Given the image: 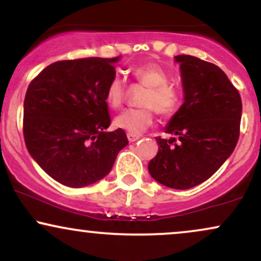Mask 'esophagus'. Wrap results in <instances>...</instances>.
Instances as JSON below:
<instances>
[{
  "mask_svg": "<svg viewBox=\"0 0 261 261\" xmlns=\"http://www.w3.org/2000/svg\"><path fill=\"white\" fill-rule=\"evenodd\" d=\"M139 139H140V136H137V135L127 134V140H128V142H135V141H137Z\"/></svg>",
  "mask_w": 261,
  "mask_h": 261,
  "instance_id": "esophagus-1",
  "label": "esophagus"
}]
</instances>
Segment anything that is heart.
I'll return each instance as SVG.
<instances>
[{"instance_id": "obj_1", "label": "heart", "mask_w": 261, "mask_h": 261, "mask_svg": "<svg viewBox=\"0 0 261 261\" xmlns=\"http://www.w3.org/2000/svg\"><path fill=\"white\" fill-rule=\"evenodd\" d=\"M131 76L146 91L140 99V109L125 110L114 119V126L131 135L145 133L153 122V110L161 116H170L180 104V95L169 85V74L161 65L154 62L136 65L130 68ZM125 98V83L114 76L106 89V103L112 109L121 107Z\"/></svg>"}]
</instances>
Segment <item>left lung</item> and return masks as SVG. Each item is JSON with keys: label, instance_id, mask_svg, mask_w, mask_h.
<instances>
[{"label": "left lung", "instance_id": "obj_1", "mask_svg": "<svg viewBox=\"0 0 261 261\" xmlns=\"http://www.w3.org/2000/svg\"><path fill=\"white\" fill-rule=\"evenodd\" d=\"M180 68L184 103L157 137L158 152L148 172L172 189H190L217 172L234 151L239 137L242 99L216 65L190 55L174 56Z\"/></svg>", "mask_w": 261, "mask_h": 261}]
</instances>
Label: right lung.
<instances>
[{
  "instance_id": "1",
  "label": "right lung",
  "mask_w": 261,
  "mask_h": 261,
  "mask_svg": "<svg viewBox=\"0 0 261 261\" xmlns=\"http://www.w3.org/2000/svg\"><path fill=\"white\" fill-rule=\"evenodd\" d=\"M120 58L54 62L27 89V149L62 185L83 188L103 179L128 143L124 130L106 131L112 122L106 89Z\"/></svg>"
}]
</instances>
